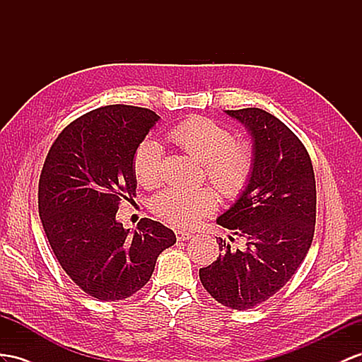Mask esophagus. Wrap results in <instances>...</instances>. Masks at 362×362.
<instances>
[{"label":"esophagus","instance_id":"1","mask_svg":"<svg viewBox=\"0 0 362 362\" xmlns=\"http://www.w3.org/2000/svg\"><path fill=\"white\" fill-rule=\"evenodd\" d=\"M175 237H177L179 242H185V240H189L192 237V234L189 230H175Z\"/></svg>","mask_w":362,"mask_h":362}]
</instances>
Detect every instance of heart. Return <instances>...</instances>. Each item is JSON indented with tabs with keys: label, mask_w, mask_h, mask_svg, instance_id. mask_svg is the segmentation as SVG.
<instances>
[{
	"label": "heart",
	"mask_w": 362,
	"mask_h": 362,
	"mask_svg": "<svg viewBox=\"0 0 362 362\" xmlns=\"http://www.w3.org/2000/svg\"><path fill=\"white\" fill-rule=\"evenodd\" d=\"M170 141L185 153L205 163L209 180L226 197H235L246 187L252 170V156L243 144H235L228 128L206 117H189L171 128ZM162 148L153 139L139 145L134 154V174L144 187H153L160 179ZM217 206L211 188L185 189L171 187L157 194L153 209L175 226H194Z\"/></svg>",
	"instance_id": "heart-1"
}]
</instances>
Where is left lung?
Returning a JSON list of instances; mask_svg holds the SVG:
<instances>
[{
  "mask_svg": "<svg viewBox=\"0 0 362 362\" xmlns=\"http://www.w3.org/2000/svg\"><path fill=\"white\" fill-rule=\"evenodd\" d=\"M252 142V170L238 199L217 223V260L199 271L203 287L220 304L246 310L271 298L291 280L309 252L317 217V189L310 157L280 119L262 108L225 110Z\"/></svg>",
  "mask_w": 362,
  "mask_h": 362,
  "instance_id": "left-lung-1",
  "label": "left lung"
}]
</instances>
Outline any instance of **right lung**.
Instances as JSON below:
<instances>
[{"mask_svg": "<svg viewBox=\"0 0 362 362\" xmlns=\"http://www.w3.org/2000/svg\"><path fill=\"white\" fill-rule=\"evenodd\" d=\"M160 117L132 105L90 111L62 129L40 177L42 228L62 269L100 301L124 300L150 281L157 257L175 243L170 228L142 218L129 230L116 220L133 200L134 154Z\"/></svg>", "mask_w": 362, "mask_h": 362, "instance_id": "obj_1", "label": "right lung"}]
</instances>
